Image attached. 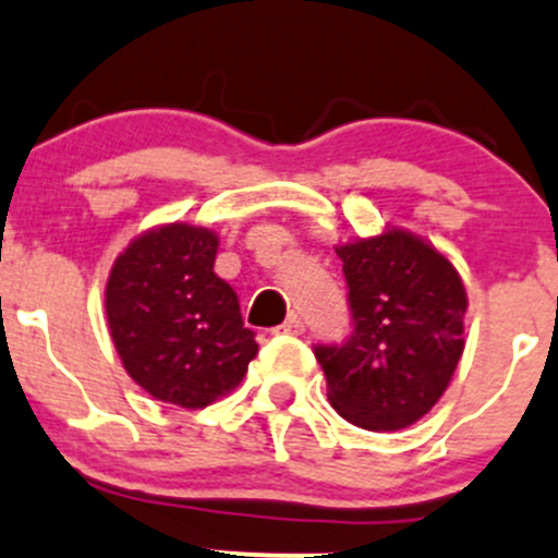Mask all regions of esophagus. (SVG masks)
<instances>
[{
  "label": "esophagus",
  "mask_w": 558,
  "mask_h": 558,
  "mask_svg": "<svg viewBox=\"0 0 558 558\" xmlns=\"http://www.w3.org/2000/svg\"><path fill=\"white\" fill-rule=\"evenodd\" d=\"M303 330H306V325H303V319L298 317V314H290V317L284 319V323L279 325L274 333H287V336H301Z\"/></svg>",
  "instance_id": "obj_1"
}]
</instances>
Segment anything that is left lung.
Wrapping results in <instances>:
<instances>
[{"instance_id":"obj_1","label":"left lung","mask_w":558,"mask_h":558,"mask_svg":"<svg viewBox=\"0 0 558 558\" xmlns=\"http://www.w3.org/2000/svg\"><path fill=\"white\" fill-rule=\"evenodd\" d=\"M336 255L352 333L341 344H314L330 404L368 432L412 426L437 404L464 352L459 271L404 230L344 244Z\"/></svg>"}]
</instances>
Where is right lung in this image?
I'll return each instance as SVG.
<instances>
[{
	"instance_id": "right-lung-1",
	"label": "right lung",
	"mask_w": 558,
	"mask_h": 558,
	"mask_svg": "<svg viewBox=\"0 0 558 558\" xmlns=\"http://www.w3.org/2000/svg\"><path fill=\"white\" fill-rule=\"evenodd\" d=\"M219 239L165 225L119 255L105 312L126 374L154 399L201 410L233 390L257 355L239 295L214 274Z\"/></svg>"
}]
</instances>
